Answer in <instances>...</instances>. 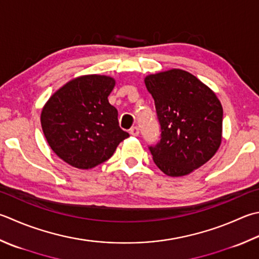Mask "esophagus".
<instances>
[{"instance_id": "1", "label": "esophagus", "mask_w": 259, "mask_h": 259, "mask_svg": "<svg viewBox=\"0 0 259 259\" xmlns=\"http://www.w3.org/2000/svg\"><path fill=\"white\" fill-rule=\"evenodd\" d=\"M130 133L133 136H138L140 134V128L138 127V126H133V127L130 130Z\"/></svg>"}]
</instances>
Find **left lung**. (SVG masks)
<instances>
[{
	"label": "left lung",
	"instance_id": "obj_1",
	"mask_svg": "<svg viewBox=\"0 0 259 259\" xmlns=\"http://www.w3.org/2000/svg\"><path fill=\"white\" fill-rule=\"evenodd\" d=\"M144 83L161 126L160 142L149 148L154 163L170 177L202 167L222 142L223 109L215 92L180 69L146 75Z\"/></svg>",
	"mask_w": 259,
	"mask_h": 259
}]
</instances>
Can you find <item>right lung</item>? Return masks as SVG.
<instances>
[{
    "instance_id": "right-lung-1",
    "label": "right lung",
    "mask_w": 259,
    "mask_h": 259,
    "mask_svg": "<svg viewBox=\"0 0 259 259\" xmlns=\"http://www.w3.org/2000/svg\"><path fill=\"white\" fill-rule=\"evenodd\" d=\"M116 81L89 74L72 79L51 96L40 114L44 135L58 158L77 169L95 168L128 138L108 101Z\"/></svg>"
}]
</instances>
